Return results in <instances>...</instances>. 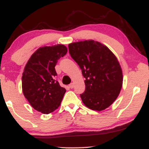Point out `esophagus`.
I'll use <instances>...</instances> for the list:
<instances>
[{"instance_id": "obj_1", "label": "esophagus", "mask_w": 149, "mask_h": 149, "mask_svg": "<svg viewBox=\"0 0 149 149\" xmlns=\"http://www.w3.org/2000/svg\"><path fill=\"white\" fill-rule=\"evenodd\" d=\"M69 87H70V89H72V88H73V87H74V84H73V83H70V85H69V86H68Z\"/></svg>"}]
</instances>
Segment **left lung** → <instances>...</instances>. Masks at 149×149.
Masks as SVG:
<instances>
[{"label":"left lung","instance_id":"8db88e82","mask_svg":"<svg viewBox=\"0 0 149 149\" xmlns=\"http://www.w3.org/2000/svg\"><path fill=\"white\" fill-rule=\"evenodd\" d=\"M69 54L85 79V89L80 96L84 104L95 111L111 105L119 95L123 74L115 55L107 47L93 40L68 45Z\"/></svg>","mask_w":149,"mask_h":149}]
</instances>
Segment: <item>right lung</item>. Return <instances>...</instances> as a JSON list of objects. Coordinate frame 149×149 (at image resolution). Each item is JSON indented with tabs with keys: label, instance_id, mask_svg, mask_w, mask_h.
<instances>
[{
	"label": "right lung",
	"instance_id": "add662e5",
	"mask_svg": "<svg viewBox=\"0 0 149 149\" xmlns=\"http://www.w3.org/2000/svg\"><path fill=\"white\" fill-rule=\"evenodd\" d=\"M66 47L57 45L36 51L26 64L22 75V90L30 105L38 112L49 114L58 109L66 89L55 80V66L66 54Z\"/></svg>",
	"mask_w": 149,
	"mask_h": 149
}]
</instances>
